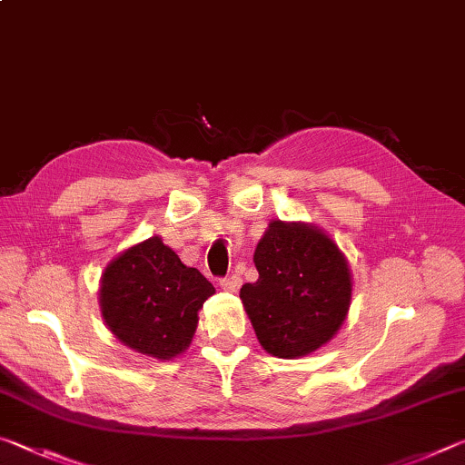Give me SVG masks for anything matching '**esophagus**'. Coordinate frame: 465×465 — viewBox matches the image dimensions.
<instances>
[{"label": "esophagus", "instance_id": "esophagus-1", "mask_svg": "<svg viewBox=\"0 0 465 465\" xmlns=\"http://www.w3.org/2000/svg\"><path fill=\"white\" fill-rule=\"evenodd\" d=\"M240 285H242L240 274H232V277H225L219 281V287H222L223 291H230V293H235V291L240 289Z\"/></svg>", "mask_w": 465, "mask_h": 465}]
</instances>
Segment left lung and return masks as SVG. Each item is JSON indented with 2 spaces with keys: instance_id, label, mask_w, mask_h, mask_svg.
Here are the masks:
<instances>
[{
  "instance_id": "obj_1",
  "label": "left lung",
  "mask_w": 465,
  "mask_h": 465,
  "mask_svg": "<svg viewBox=\"0 0 465 465\" xmlns=\"http://www.w3.org/2000/svg\"><path fill=\"white\" fill-rule=\"evenodd\" d=\"M258 279L240 289L262 349L281 359L320 349L342 326L351 272L342 252L316 227L272 222L254 252Z\"/></svg>"
}]
</instances>
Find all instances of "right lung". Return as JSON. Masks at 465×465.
Here are the masks:
<instances>
[{
  "label": "right lung",
  "instance_id": "add662e5",
  "mask_svg": "<svg viewBox=\"0 0 465 465\" xmlns=\"http://www.w3.org/2000/svg\"><path fill=\"white\" fill-rule=\"evenodd\" d=\"M215 293L157 235L124 250L102 274V316L116 338L141 355L172 359L193 341L196 312Z\"/></svg>",
  "mask_w": 465,
  "mask_h": 465
}]
</instances>
